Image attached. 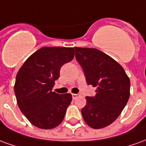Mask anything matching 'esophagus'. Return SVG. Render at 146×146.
<instances>
[{
    "label": "esophagus",
    "instance_id": "34e87169",
    "mask_svg": "<svg viewBox=\"0 0 146 146\" xmlns=\"http://www.w3.org/2000/svg\"><path fill=\"white\" fill-rule=\"evenodd\" d=\"M78 94H72V96H73V99H75V98L78 96Z\"/></svg>",
    "mask_w": 146,
    "mask_h": 146
}]
</instances>
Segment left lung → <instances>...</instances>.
<instances>
[{
  "label": "left lung",
  "instance_id": "1",
  "mask_svg": "<svg viewBox=\"0 0 146 146\" xmlns=\"http://www.w3.org/2000/svg\"><path fill=\"white\" fill-rule=\"evenodd\" d=\"M88 85L96 87L95 96H87L81 110L85 123L94 129L111 124L125 107L130 96V80L120 65L96 48H74Z\"/></svg>",
  "mask_w": 146,
  "mask_h": 146
}]
</instances>
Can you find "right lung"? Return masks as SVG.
Instances as JSON below:
<instances>
[{"mask_svg":"<svg viewBox=\"0 0 146 146\" xmlns=\"http://www.w3.org/2000/svg\"><path fill=\"white\" fill-rule=\"evenodd\" d=\"M73 57V48L44 47L30 55L19 70L14 87L18 106L36 127L52 129L62 122L72 95H58L52 88L61 67Z\"/></svg>","mask_w":146,"mask_h":146,"instance_id":"1","label":"right lung"}]
</instances>
